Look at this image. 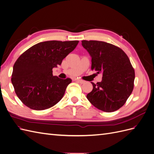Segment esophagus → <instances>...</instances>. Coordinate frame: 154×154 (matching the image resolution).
Instances as JSON below:
<instances>
[{"label":"esophagus","mask_w":154,"mask_h":154,"mask_svg":"<svg viewBox=\"0 0 154 154\" xmlns=\"http://www.w3.org/2000/svg\"><path fill=\"white\" fill-rule=\"evenodd\" d=\"M76 80L77 82L81 83V84H83V83H85V81H83L82 80H80V79H77V80Z\"/></svg>","instance_id":"34e87169"}]
</instances>
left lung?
<instances>
[{
    "mask_svg": "<svg viewBox=\"0 0 154 154\" xmlns=\"http://www.w3.org/2000/svg\"><path fill=\"white\" fill-rule=\"evenodd\" d=\"M89 53L91 69L101 73V82L94 84L87 98L97 109L111 112L121 108L133 91L135 72L127 55L118 47L97 40H82Z\"/></svg>",
    "mask_w": 154,
    "mask_h": 154,
    "instance_id": "obj_1",
    "label": "left lung"
}]
</instances>
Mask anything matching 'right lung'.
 Here are the masks:
<instances>
[{
	"label": "right lung",
	"instance_id": "obj_1",
	"mask_svg": "<svg viewBox=\"0 0 154 154\" xmlns=\"http://www.w3.org/2000/svg\"><path fill=\"white\" fill-rule=\"evenodd\" d=\"M79 41H45L36 44L18 58L11 82L18 98L29 108L42 110L61 100L72 80L53 75V69L76 48Z\"/></svg>",
	"mask_w": 154,
	"mask_h": 154
}]
</instances>
